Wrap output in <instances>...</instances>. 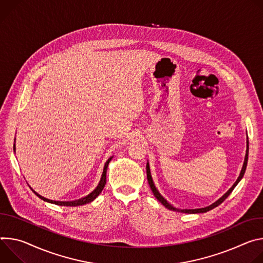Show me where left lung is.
Returning a JSON list of instances; mask_svg holds the SVG:
<instances>
[{"label":"left lung","mask_w":263,"mask_h":263,"mask_svg":"<svg viewBox=\"0 0 263 263\" xmlns=\"http://www.w3.org/2000/svg\"><path fill=\"white\" fill-rule=\"evenodd\" d=\"M247 154H246V158H245V163H243V166H242V169H241V171H240V174H239V177H238V179H237V181L234 183V185H233L229 190H228V192L226 193V194H223L218 200H216L214 203H212V205H210L209 207H206V208H201V209H184V210H179V209H177V208H174V207H172L170 203L159 193V191L157 190V188H156V186H155V184H154V182H153V178H152V174H151V169H149V164L147 163V165H146V173H147V180H148V184H149V186H151V189H152V191H153V193H154V195L157 197V199L162 203L163 206H165L167 209H169V210H172V211H181V212H183V213H189V214H194V213H205V212H207V211H210V210H212V209H214L215 207H217V206H219L220 203L230 195V193L234 190V188L236 187V185L240 182V180L242 179V177H243V174H245V172H246V169H247V164H248V157H249V141H247Z\"/></svg>","instance_id":"1"}]
</instances>
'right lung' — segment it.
<instances>
[{
	"mask_svg": "<svg viewBox=\"0 0 263 263\" xmlns=\"http://www.w3.org/2000/svg\"><path fill=\"white\" fill-rule=\"evenodd\" d=\"M112 158V157H111ZM111 158H109L105 165H104V168H103V173H102V177H101V180L98 184V186L96 187V189L91 192L89 195H86L80 199H77V200H73V201H56V200H50L46 197H43L42 195H40L39 193H36L35 191H33L41 199L45 200V201H48V202H51V203H55V205H58V206H67V207H75V206H82V205H85V203H89L91 201H93L100 193L101 191L103 190L104 186H105V183H106V169H107V166H108V163L110 162Z\"/></svg>",
	"mask_w": 263,
	"mask_h": 263,
	"instance_id": "add662e5",
	"label": "right lung"
}]
</instances>
